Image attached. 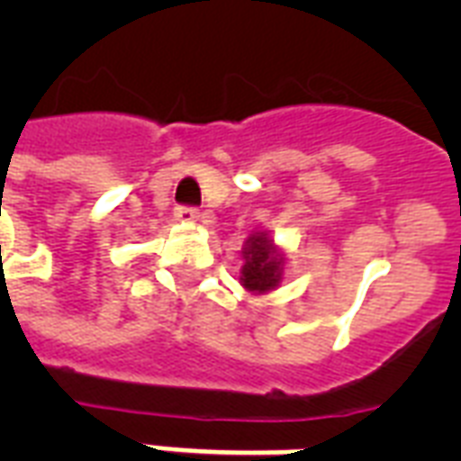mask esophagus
<instances>
[{"mask_svg": "<svg viewBox=\"0 0 461 461\" xmlns=\"http://www.w3.org/2000/svg\"><path fill=\"white\" fill-rule=\"evenodd\" d=\"M174 217L179 220V222H188L194 224L198 222V217H201V212L195 208H191V205H179V208L174 210Z\"/></svg>", "mask_w": 461, "mask_h": 461, "instance_id": "34e87169", "label": "esophagus"}]
</instances>
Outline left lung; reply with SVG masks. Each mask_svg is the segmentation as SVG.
Segmentation results:
<instances>
[{
	"instance_id": "1",
	"label": "left lung",
	"mask_w": 461,
	"mask_h": 461,
	"mask_svg": "<svg viewBox=\"0 0 461 461\" xmlns=\"http://www.w3.org/2000/svg\"><path fill=\"white\" fill-rule=\"evenodd\" d=\"M244 266H241V285L253 294H266L275 289L282 280V253L266 237V231H258L246 239L244 244Z\"/></svg>"
}]
</instances>
